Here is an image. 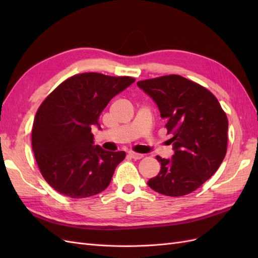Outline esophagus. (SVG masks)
<instances>
[{"mask_svg":"<svg viewBox=\"0 0 258 258\" xmlns=\"http://www.w3.org/2000/svg\"><path fill=\"white\" fill-rule=\"evenodd\" d=\"M128 155H129V157H131L132 159H136V160L141 159V158L144 157L143 154H139V153H135V152H129Z\"/></svg>","mask_w":258,"mask_h":258,"instance_id":"1","label":"esophagus"}]
</instances>
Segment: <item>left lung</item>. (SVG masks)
<instances>
[{
    "label": "left lung",
    "instance_id": "1",
    "mask_svg": "<svg viewBox=\"0 0 258 258\" xmlns=\"http://www.w3.org/2000/svg\"><path fill=\"white\" fill-rule=\"evenodd\" d=\"M158 105L165 118L169 141L173 144L171 159L160 162L158 175L147 182L155 191L171 197L185 196L212 176L227 152L228 119L212 92L181 75H165L139 81Z\"/></svg>",
    "mask_w": 258,
    "mask_h": 258
}]
</instances>
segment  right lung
I'll return each instance as SVG.
<instances>
[{
  "instance_id": "add662e5",
  "label": "right lung",
  "mask_w": 258,
  "mask_h": 258,
  "mask_svg": "<svg viewBox=\"0 0 258 258\" xmlns=\"http://www.w3.org/2000/svg\"><path fill=\"white\" fill-rule=\"evenodd\" d=\"M136 80L130 76L81 73L62 82L35 114L32 150L45 181L71 198H87L110 185L126 153L93 146V124L117 93Z\"/></svg>"
}]
</instances>
